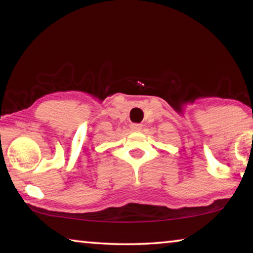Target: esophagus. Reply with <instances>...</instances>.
<instances>
[{
  "mask_svg": "<svg viewBox=\"0 0 253 253\" xmlns=\"http://www.w3.org/2000/svg\"><path fill=\"white\" fill-rule=\"evenodd\" d=\"M143 128V125H140V124H131L130 125V129L132 131H140Z\"/></svg>",
  "mask_w": 253,
  "mask_h": 253,
  "instance_id": "esophagus-1",
  "label": "esophagus"
}]
</instances>
